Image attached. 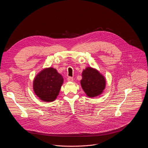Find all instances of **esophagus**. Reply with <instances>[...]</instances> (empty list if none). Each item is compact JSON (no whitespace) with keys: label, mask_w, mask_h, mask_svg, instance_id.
Returning a JSON list of instances; mask_svg holds the SVG:
<instances>
[{"label":"esophagus","mask_w":148,"mask_h":148,"mask_svg":"<svg viewBox=\"0 0 148 148\" xmlns=\"http://www.w3.org/2000/svg\"><path fill=\"white\" fill-rule=\"evenodd\" d=\"M68 81V82H73V77H69L67 78Z\"/></svg>","instance_id":"obj_1"}]
</instances>
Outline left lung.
<instances>
[{
  "instance_id": "obj_1",
  "label": "left lung",
  "mask_w": 148,
  "mask_h": 148,
  "mask_svg": "<svg viewBox=\"0 0 148 148\" xmlns=\"http://www.w3.org/2000/svg\"><path fill=\"white\" fill-rule=\"evenodd\" d=\"M80 83L86 95L90 98L100 95L106 88L104 76L91 67H87L83 71Z\"/></svg>"
}]
</instances>
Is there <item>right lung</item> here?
<instances>
[{
  "label": "right lung",
  "mask_w": 148,
  "mask_h": 148,
  "mask_svg": "<svg viewBox=\"0 0 148 148\" xmlns=\"http://www.w3.org/2000/svg\"><path fill=\"white\" fill-rule=\"evenodd\" d=\"M63 83V77L56 69L49 68L43 69L35 77L33 89L40 100L51 102L56 98Z\"/></svg>",
  "instance_id": "1"
}]
</instances>
